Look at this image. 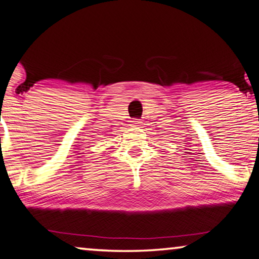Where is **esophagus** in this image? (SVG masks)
<instances>
[{
  "label": "esophagus",
  "mask_w": 259,
  "mask_h": 259,
  "mask_svg": "<svg viewBox=\"0 0 259 259\" xmlns=\"http://www.w3.org/2000/svg\"><path fill=\"white\" fill-rule=\"evenodd\" d=\"M131 123H133V124H131L133 126H140V125H141V121H140V119H134V121L131 122Z\"/></svg>",
  "instance_id": "34e87169"
}]
</instances>
